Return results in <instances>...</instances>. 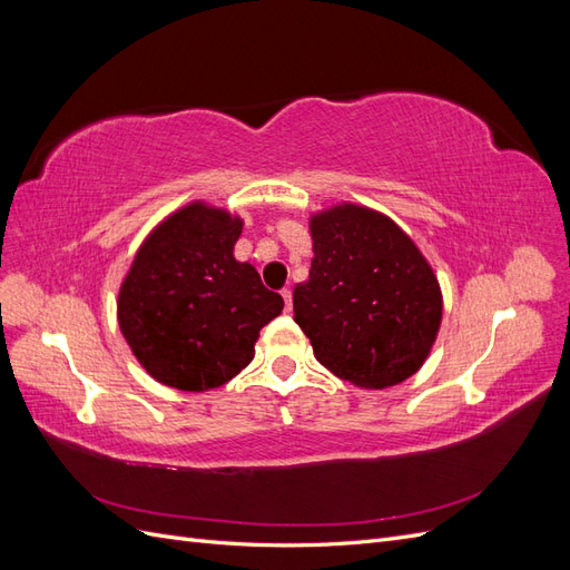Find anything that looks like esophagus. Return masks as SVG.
I'll use <instances>...</instances> for the list:
<instances>
[{"label":"esophagus","mask_w":570,"mask_h":570,"mask_svg":"<svg viewBox=\"0 0 570 570\" xmlns=\"http://www.w3.org/2000/svg\"><path fill=\"white\" fill-rule=\"evenodd\" d=\"M281 295H283V299H285V312H292V292L285 287V289L281 292Z\"/></svg>","instance_id":"esophagus-1"}]
</instances>
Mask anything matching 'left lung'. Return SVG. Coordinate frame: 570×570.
Wrapping results in <instances>:
<instances>
[{
  "instance_id": "8db88e82",
  "label": "left lung",
  "mask_w": 570,
  "mask_h": 570,
  "mask_svg": "<svg viewBox=\"0 0 570 570\" xmlns=\"http://www.w3.org/2000/svg\"><path fill=\"white\" fill-rule=\"evenodd\" d=\"M312 239L308 281L292 292V304L316 358L356 387L406 381L440 331L433 268L394 220L366 206L316 214Z\"/></svg>"
}]
</instances>
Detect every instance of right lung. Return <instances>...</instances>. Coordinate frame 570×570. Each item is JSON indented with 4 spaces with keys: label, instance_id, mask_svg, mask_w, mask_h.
I'll use <instances>...</instances> for the list:
<instances>
[{
    "label": "right lung",
    "instance_id": "right-lung-1",
    "mask_svg": "<svg viewBox=\"0 0 570 570\" xmlns=\"http://www.w3.org/2000/svg\"><path fill=\"white\" fill-rule=\"evenodd\" d=\"M243 220L202 202L168 216L118 292V325L145 371L168 387L226 385L254 358L258 331L283 312L252 264L235 262Z\"/></svg>",
    "mask_w": 570,
    "mask_h": 570
}]
</instances>
